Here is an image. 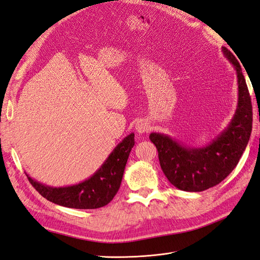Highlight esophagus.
I'll return each mask as SVG.
<instances>
[{"mask_svg": "<svg viewBox=\"0 0 260 260\" xmlns=\"http://www.w3.org/2000/svg\"><path fill=\"white\" fill-rule=\"evenodd\" d=\"M148 129H149L148 123L145 120H139L136 123V130L139 133H145L148 131Z\"/></svg>", "mask_w": 260, "mask_h": 260, "instance_id": "obj_1", "label": "esophagus"}]
</instances>
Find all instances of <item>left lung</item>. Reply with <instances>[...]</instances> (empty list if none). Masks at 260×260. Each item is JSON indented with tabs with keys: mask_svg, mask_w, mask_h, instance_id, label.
Listing matches in <instances>:
<instances>
[{
	"mask_svg": "<svg viewBox=\"0 0 260 260\" xmlns=\"http://www.w3.org/2000/svg\"><path fill=\"white\" fill-rule=\"evenodd\" d=\"M222 52L237 72L239 85L238 108L226 129L199 148L186 147L161 133L149 135L165 176L179 190L202 192L219 184L237 167L250 138L253 108L245 78L237 57L226 48Z\"/></svg>",
	"mask_w": 260,
	"mask_h": 260,
	"instance_id": "left-lung-1",
	"label": "left lung"
}]
</instances>
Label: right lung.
<instances>
[{"instance_id":"1","label":"right lung","mask_w":260,"mask_h":260,"mask_svg":"<svg viewBox=\"0 0 260 260\" xmlns=\"http://www.w3.org/2000/svg\"><path fill=\"white\" fill-rule=\"evenodd\" d=\"M135 145V133L125 137L109 154L100 169L88 180L76 185L53 187L31 179L29 182L44 199L60 206L77 209H95L111 202L119 190L125 164Z\"/></svg>"}]
</instances>
